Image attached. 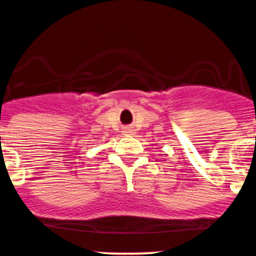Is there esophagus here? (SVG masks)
Wrapping results in <instances>:
<instances>
[{"mask_svg":"<svg viewBox=\"0 0 256 256\" xmlns=\"http://www.w3.org/2000/svg\"><path fill=\"white\" fill-rule=\"evenodd\" d=\"M124 133H126V134H130V133H132V130H130V128H126V130H124Z\"/></svg>","mask_w":256,"mask_h":256,"instance_id":"obj_1","label":"esophagus"}]
</instances>
